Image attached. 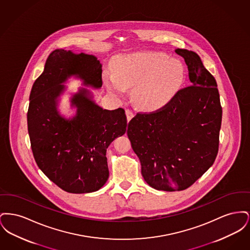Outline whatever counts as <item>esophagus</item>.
<instances>
[{
  "label": "esophagus",
  "instance_id": "1",
  "mask_svg": "<svg viewBox=\"0 0 250 250\" xmlns=\"http://www.w3.org/2000/svg\"><path fill=\"white\" fill-rule=\"evenodd\" d=\"M125 114H126V119L127 121L129 122L132 118H133V116H134V114H133V111L129 109V108H127V109H125Z\"/></svg>",
  "mask_w": 250,
  "mask_h": 250
}]
</instances>
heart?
Returning <instances> with one entry per match:
<instances>
[{
    "instance_id": "heart-1",
    "label": "heart",
    "mask_w": 250,
    "mask_h": 250,
    "mask_svg": "<svg viewBox=\"0 0 250 250\" xmlns=\"http://www.w3.org/2000/svg\"><path fill=\"white\" fill-rule=\"evenodd\" d=\"M186 79L181 61L162 52H135L116 61L113 72H105L104 84L115 95L132 87V97L140 107L154 109L165 106L176 95Z\"/></svg>"
}]
</instances>
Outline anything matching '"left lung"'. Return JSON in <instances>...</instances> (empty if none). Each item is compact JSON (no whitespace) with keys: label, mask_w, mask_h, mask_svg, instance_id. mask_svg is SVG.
I'll list each match as a JSON object with an SVG mask.
<instances>
[{"label":"left lung","mask_w":250,"mask_h":250,"mask_svg":"<svg viewBox=\"0 0 250 250\" xmlns=\"http://www.w3.org/2000/svg\"><path fill=\"white\" fill-rule=\"evenodd\" d=\"M188 65L190 86L155 112L138 113L127 136L145 182L156 190L181 191L214 164L222 120L217 84L200 56L177 48Z\"/></svg>","instance_id":"8db88e82"}]
</instances>
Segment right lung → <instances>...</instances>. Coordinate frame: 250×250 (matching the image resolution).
<instances>
[{"label":"right lung","instance_id":"add662e5","mask_svg":"<svg viewBox=\"0 0 250 250\" xmlns=\"http://www.w3.org/2000/svg\"><path fill=\"white\" fill-rule=\"evenodd\" d=\"M72 77L100 89L102 64L94 55L53 50L31 90L28 132L36 164L50 181L69 193H91L106 184L107 147L125 133L127 121L123 108L104 109L84 87L70 97L75 114L62 115L61 95Z\"/></svg>","mask_w":250,"mask_h":250}]
</instances>
